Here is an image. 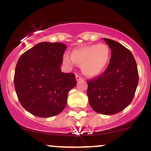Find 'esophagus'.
<instances>
[{"instance_id":"esophagus-1","label":"esophagus","mask_w":151,"mask_h":151,"mask_svg":"<svg viewBox=\"0 0 151 151\" xmlns=\"http://www.w3.org/2000/svg\"><path fill=\"white\" fill-rule=\"evenodd\" d=\"M76 81H80V80H82V78L78 75H76Z\"/></svg>"}]
</instances>
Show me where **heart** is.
Masks as SVG:
<instances>
[{"label":"heart","instance_id":"obj_1","mask_svg":"<svg viewBox=\"0 0 151 151\" xmlns=\"http://www.w3.org/2000/svg\"><path fill=\"white\" fill-rule=\"evenodd\" d=\"M110 59L109 47L104 44L88 45L74 49L71 57L65 54L63 62L69 67L75 63L81 65L82 71L85 76H97L104 71Z\"/></svg>","mask_w":151,"mask_h":151}]
</instances>
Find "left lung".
I'll use <instances>...</instances> for the list:
<instances>
[{
  "instance_id": "obj_1",
  "label": "left lung",
  "mask_w": 151,
  "mask_h": 151,
  "mask_svg": "<svg viewBox=\"0 0 151 151\" xmlns=\"http://www.w3.org/2000/svg\"><path fill=\"white\" fill-rule=\"evenodd\" d=\"M111 50L107 68L101 76L88 80L89 104L95 112L113 115L130 104L138 83V72L132 52L117 41L104 38Z\"/></svg>"
}]
</instances>
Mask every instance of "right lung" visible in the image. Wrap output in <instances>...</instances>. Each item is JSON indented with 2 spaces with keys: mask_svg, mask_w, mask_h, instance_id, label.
Returning a JSON list of instances; mask_svg holds the SVG:
<instances>
[{
  "mask_svg": "<svg viewBox=\"0 0 151 151\" xmlns=\"http://www.w3.org/2000/svg\"><path fill=\"white\" fill-rule=\"evenodd\" d=\"M66 45L41 42L26 50L18 60L14 74L16 93L21 105L38 117L60 113L69 91L76 85L73 73L61 72Z\"/></svg>",
  "mask_w": 151,
  "mask_h": 151,
  "instance_id": "1",
  "label": "right lung"
}]
</instances>
